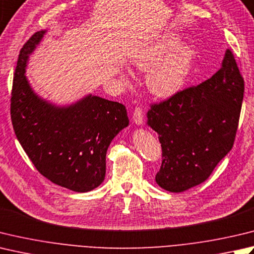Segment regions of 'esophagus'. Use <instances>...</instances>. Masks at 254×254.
Segmentation results:
<instances>
[{"label": "esophagus", "mask_w": 254, "mask_h": 254, "mask_svg": "<svg viewBox=\"0 0 254 254\" xmlns=\"http://www.w3.org/2000/svg\"><path fill=\"white\" fill-rule=\"evenodd\" d=\"M132 118H133L134 123L137 124V126H141V124L143 123V111L140 107H136L135 109H134Z\"/></svg>", "instance_id": "esophagus-1"}]
</instances>
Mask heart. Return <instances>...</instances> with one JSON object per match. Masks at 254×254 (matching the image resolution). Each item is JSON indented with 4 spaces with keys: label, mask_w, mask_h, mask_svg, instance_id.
Masks as SVG:
<instances>
[{
    "label": "heart",
    "mask_w": 254,
    "mask_h": 254,
    "mask_svg": "<svg viewBox=\"0 0 254 254\" xmlns=\"http://www.w3.org/2000/svg\"><path fill=\"white\" fill-rule=\"evenodd\" d=\"M175 34L163 35L132 57V64L141 71H148L147 86L158 97H170L186 82L190 72L195 51L190 45L181 44ZM127 79V74H121Z\"/></svg>",
    "instance_id": "obj_1"
}]
</instances>
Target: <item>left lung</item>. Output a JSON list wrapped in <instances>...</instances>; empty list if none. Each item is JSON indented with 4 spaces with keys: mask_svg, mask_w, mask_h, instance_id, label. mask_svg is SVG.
I'll use <instances>...</instances> for the list:
<instances>
[{
    "mask_svg": "<svg viewBox=\"0 0 254 254\" xmlns=\"http://www.w3.org/2000/svg\"><path fill=\"white\" fill-rule=\"evenodd\" d=\"M243 92L245 80L227 49L221 68L211 78L152 104L147 124L162 146L158 185L181 192L211 175L233 146Z\"/></svg>",
    "mask_w": 254,
    "mask_h": 254,
    "instance_id": "obj_1",
    "label": "left lung"
}]
</instances>
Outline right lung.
<instances>
[{
  "label": "right lung",
  "instance_id": "1",
  "mask_svg": "<svg viewBox=\"0 0 254 254\" xmlns=\"http://www.w3.org/2000/svg\"><path fill=\"white\" fill-rule=\"evenodd\" d=\"M45 33H35L19 53L11 97L14 132L43 176L73 191H90L106 176L111 141L128 126L127 109L91 94L68 107L39 98L29 86L25 68Z\"/></svg>",
  "mask_w": 254,
  "mask_h": 254
}]
</instances>
